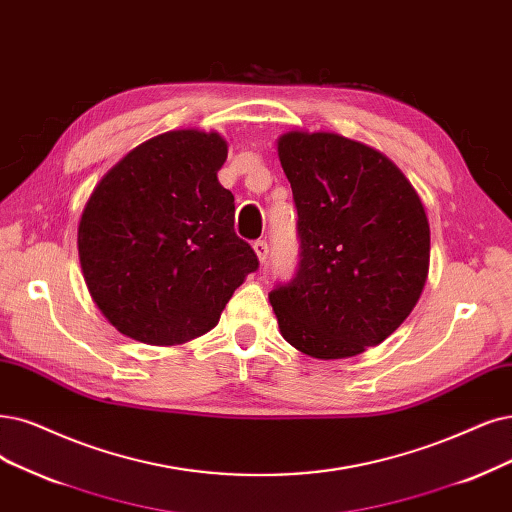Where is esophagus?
Here are the masks:
<instances>
[{"instance_id":"34e87169","label":"esophagus","mask_w":512,"mask_h":512,"mask_svg":"<svg viewBox=\"0 0 512 512\" xmlns=\"http://www.w3.org/2000/svg\"><path fill=\"white\" fill-rule=\"evenodd\" d=\"M253 251H255V255H257V259H259L261 263H266L268 253H270V249H268V242H266V240H257V242H253Z\"/></svg>"}]
</instances>
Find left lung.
I'll list each match as a JSON object with an SVG mask.
<instances>
[{"instance_id": "obj_1", "label": "left lung", "mask_w": 512, "mask_h": 512, "mask_svg": "<svg viewBox=\"0 0 512 512\" xmlns=\"http://www.w3.org/2000/svg\"><path fill=\"white\" fill-rule=\"evenodd\" d=\"M278 158L297 206L301 259L270 293L280 335L312 358L382 344L424 291L430 225L403 170L335 132L291 130Z\"/></svg>"}]
</instances>
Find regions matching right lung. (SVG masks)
I'll return each mask as SVG.
<instances>
[{
    "mask_svg": "<svg viewBox=\"0 0 512 512\" xmlns=\"http://www.w3.org/2000/svg\"><path fill=\"white\" fill-rule=\"evenodd\" d=\"M219 132L168 130L132 151L94 187L78 225L88 293L122 335L179 346L211 331L257 270L234 232V196L217 173Z\"/></svg>",
    "mask_w": 512,
    "mask_h": 512,
    "instance_id": "right-lung-1",
    "label": "right lung"
}]
</instances>
